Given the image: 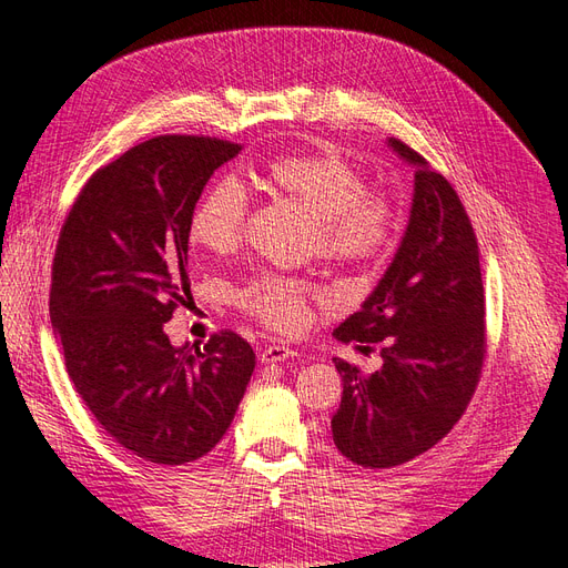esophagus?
<instances>
[{
    "label": "esophagus",
    "mask_w": 568,
    "mask_h": 568,
    "mask_svg": "<svg viewBox=\"0 0 568 568\" xmlns=\"http://www.w3.org/2000/svg\"><path fill=\"white\" fill-rule=\"evenodd\" d=\"M296 355H298V353H296L294 348L280 346V343H272V346H267V348L261 351V363H265V365H270V363H284V359L296 357Z\"/></svg>",
    "instance_id": "1"
}]
</instances>
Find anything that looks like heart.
<instances>
[{
  "mask_svg": "<svg viewBox=\"0 0 568 568\" xmlns=\"http://www.w3.org/2000/svg\"><path fill=\"white\" fill-rule=\"evenodd\" d=\"M265 178L270 186L315 220V246L324 257L369 265L393 246V205L367 194L365 175L334 149L274 159ZM246 209L242 184L232 178L215 182L189 217V239L213 255L232 253L242 242ZM313 298L317 291L311 284L274 272L255 274L236 291V301L248 315L280 332L301 329L311 315Z\"/></svg>",
  "mask_w": 568,
  "mask_h": 568,
  "instance_id": "1",
  "label": "heart"
}]
</instances>
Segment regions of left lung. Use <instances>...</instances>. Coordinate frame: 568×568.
I'll return each mask as SVG.
<instances>
[{"label": "left lung", "instance_id": "obj_1", "mask_svg": "<svg viewBox=\"0 0 568 568\" xmlns=\"http://www.w3.org/2000/svg\"><path fill=\"white\" fill-rule=\"evenodd\" d=\"M415 168L400 246L372 294L334 336L367 351L382 346L372 376L341 357L343 398L332 436L343 457L390 469L419 457L467 409L486 353V298L478 244L455 189L417 151L386 140Z\"/></svg>", "mask_w": 568, "mask_h": 568}]
</instances>
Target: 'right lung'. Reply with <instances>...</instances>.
I'll list each match as a JSON object with an SVG mask.
<instances>
[{
  "mask_svg": "<svg viewBox=\"0 0 568 568\" xmlns=\"http://www.w3.org/2000/svg\"><path fill=\"white\" fill-rule=\"evenodd\" d=\"M239 151L186 134L132 146L82 186L57 244L49 317L68 376L101 428L153 464L211 453L255 367L232 332L203 348L163 332L189 294V217Z\"/></svg>",
  "mask_w": 568,
  "mask_h": 568,
  "instance_id": "obj_1",
  "label": "right lung"
}]
</instances>
